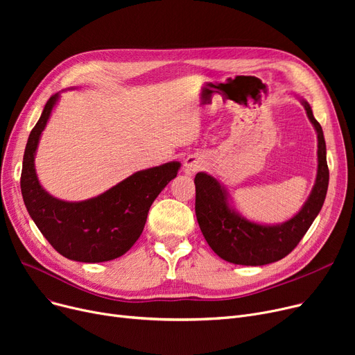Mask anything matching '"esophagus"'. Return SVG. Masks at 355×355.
I'll return each instance as SVG.
<instances>
[{
	"mask_svg": "<svg viewBox=\"0 0 355 355\" xmlns=\"http://www.w3.org/2000/svg\"><path fill=\"white\" fill-rule=\"evenodd\" d=\"M204 166V159L200 155H190L184 161V171L185 174H196Z\"/></svg>",
	"mask_w": 355,
	"mask_h": 355,
	"instance_id": "esophagus-1",
	"label": "esophagus"
}]
</instances>
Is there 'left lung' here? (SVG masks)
Masks as SVG:
<instances>
[{"instance_id":"left-lung-1","label":"left lung","mask_w":355,"mask_h":355,"mask_svg":"<svg viewBox=\"0 0 355 355\" xmlns=\"http://www.w3.org/2000/svg\"><path fill=\"white\" fill-rule=\"evenodd\" d=\"M302 105L318 134V173L309 198L291 220L276 226L256 225L230 209L227 194L216 178L206 173H198L194 178L196 216L201 233L214 253L230 263L262 266L284 259L297 246L322 209L329 181L325 139L311 106L305 101Z\"/></svg>"}]
</instances>
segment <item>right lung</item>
<instances>
[{"mask_svg":"<svg viewBox=\"0 0 355 355\" xmlns=\"http://www.w3.org/2000/svg\"><path fill=\"white\" fill-rule=\"evenodd\" d=\"M59 99L53 95L31 129L21 170V194L30 217L62 256L99 263L125 254L141 236L148 211L165 185L177 177L180 162H166L128 177L103 194L79 202L51 197L39 182L34 155L40 135Z\"/></svg>","mask_w":355,"mask_h":355,"instance_id":"obj_1","label":"right lung"}]
</instances>
